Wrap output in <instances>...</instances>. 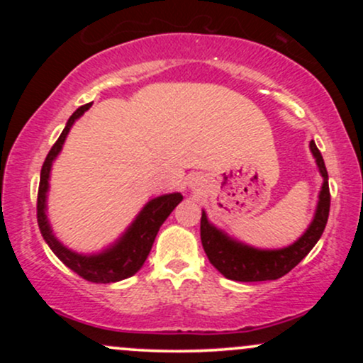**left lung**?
Here are the masks:
<instances>
[{
    "label": "left lung",
    "instance_id": "8db88e82",
    "mask_svg": "<svg viewBox=\"0 0 363 363\" xmlns=\"http://www.w3.org/2000/svg\"><path fill=\"white\" fill-rule=\"evenodd\" d=\"M311 152L315 158L320 176H323V187L319 193L318 208L309 228L306 230L297 242L283 249H254L251 245L230 239L222 230L213 227L208 222L206 213L201 215V244L205 249L208 259L228 280L235 281H266L278 280L286 274L301 262L311 249L318 244L323 235L324 227L328 223L329 205H331V194H329L328 170L324 165L323 155L315 147L314 140L311 141Z\"/></svg>",
    "mask_w": 363,
    "mask_h": 363
}]
</instances>
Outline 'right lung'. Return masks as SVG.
Returning <instances> with one entry per match:
<instances>
[{
    "label": "right lung",
    "instance_id": "right-lung-1",
    "mask_svg": "<svg viewBox=\"0 0 363 363\" xmlns=\"http://www.w3.org/2000/svg\"><path fill=\"white\" fill-rule=\"evenodd\" d=\"M90 106L91 104H85V106L78 107L73 112L72 118L68 119L65 129H62L60 138L52 145L48 157H45L43 170H40L39 193H37V223H39L40 234H43L44 240L51 247V251L69 269L80 274L83 280L91 283H114L133 277L143 266L150 251H152L153 240H155L162 223L172 213L174 208L182 201V194H164L148 201L143 206V210L140 211L138 216H136L135 222L129 225V228L124 232L123 237H119L118 242L112 244L106 251L85 256V254L73 252L72 249L62 245L54 237L48 215H45V198H48L49 189V176H51L54 158L61 152L62 143H65L66 136H68L74 121L80 118L83 112L89 111Z\"/></svg>",
    "mask_w": 363,
    "mask_h": 363
}]
</instances>
